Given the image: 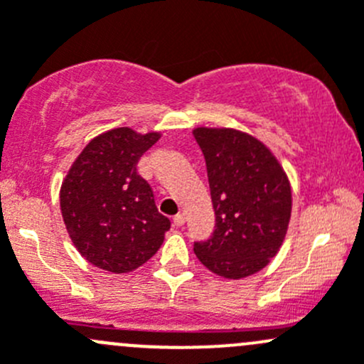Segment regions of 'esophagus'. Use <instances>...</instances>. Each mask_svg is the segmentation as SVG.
<instances>
[{"mask_svg":"<svg viewBox=\"0 0 364 364\" xmlns=\"http://www.w3.org/2000/svg\"><path fill=\"white\" fill-rule=\"evenodd\" d=\"M185 222H186V215H185V213H178V215L174 216V225L181 227Z\"/></svg>","mask_w":364,"mask_h":364,"instance_id":"esophagus-1","label":"esophagus"}]
</instances>
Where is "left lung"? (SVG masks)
Wrapping results in <instances>:
<instances>
[{
    "label": "left lung",
    "mask_w": 364,
    "mask_h": 364,
    "mask_svg": "<svg viewBox=\"0 0 364 364\" xmlns=\"http://www.w3.org/2000/svg\"><path fill=\"white\" fill-rule=\"evenodd\" d=\"M215 209V230L196 241L197 259L223 278L250 277L280 250L292 193L284 168L260 141L232 128H196Z\"/></svg>",
    "instance_id": "8db88e82"
}]
</instances>
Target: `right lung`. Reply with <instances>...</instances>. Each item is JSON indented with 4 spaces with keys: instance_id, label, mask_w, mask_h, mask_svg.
<instances>
[{
    "instance_id": "add662e5",
    "label": "right lung",
    "mask_w": 364,
    "mask_h": 364,
    "mask_svg": "<svg viewBox=\"0 0 364 364\" xmlns=\"http://www.w3.org/2000/svg\"><path fill=\"white\" fill-rule=\"evenodd\" d=\"M160 134L114 128L95 137L68 171L61 215L80 255L100 269L128 273L151 259L171 229L151 186L137 174L141 156Z\"/></svg>"
}]
</instances>
